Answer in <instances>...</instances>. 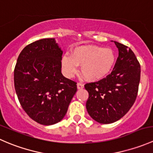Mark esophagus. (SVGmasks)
Masks as SVG:
<instances>
[{"instance_id": "1", "label": "esophagus", "mask_w": 153, "mask_h": 153, "mask_svg": "<svg viewBox=\"0 0 153 153\" xmlns=\"http://www.w3.org/2000/svg\"><path fill=\"white\" fill-rule=\"evenodd\" d=\"M77 87H78V89H81L84 87V84H81V83H78V84H77Z\"/></svg>"}]
</instances>
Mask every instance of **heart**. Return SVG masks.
I'll return each instance as SVG.
<instances>
[{
  "label": "heart",
  "instance_id": "1",
  "mask_svg": "<svg viewBox=\"0 0 153 153\" xmlns=\"http://www.w3.org/2000/svg\"><path fill=\"white\" fill-rule=\"evenodd\" d=\"M115 55L110 48L98 46H82L74 49L71 55H64L62 67L67 76L72 77L81 66V72L89 81H97L106 78L115 66Z\"/></svg>",
  "mask_w": 153,
  "mask_h": 153
}]
</instances>
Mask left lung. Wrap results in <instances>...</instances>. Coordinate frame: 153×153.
Listing matches in <instances>:
<instances>
[{
    "instance_id": "left-lung-1",
    "label": "left lung",
    "mask_w": 153,
    "mask_h": 153,
    "mask_svg": "<svg viewBox=\"0 0 153 153\" xmlns=\"http://www.w3.org/2000/svg\"><path fill=\"white\" fill-rule=\"evenodd\" d=\"M118 57L112 72L84 87L89 92L86 104L91 118L101 124L121 119L135 103L141 78V66L132 49L114 41Z\"/></svg>"
}]
</instances>
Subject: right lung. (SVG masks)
Returning <instances> with one entry per match:
<instances>
[{"instance_id":"obj_1","label":"right lung","mask_w":153,"mask_h":153,"mask_svg":"<svg viewBox=\"0 0 153 153\" xmlns=\"http://www.w3.org/2000/svg\"><path fill=\"white\" fill-rule=\"evenodd\" d=\"M62 54L55 38H44L24 47L17 60L15 92L26 113L38 124L61 121L77 91V83L61 73Z\"/></svg>"}]
</instances>
